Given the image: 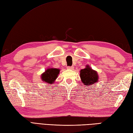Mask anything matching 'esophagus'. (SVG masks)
Wrapping results in <instances>:
<instances>
[{
    "instance_id": "1",
    "label": "esophagus",
    "mask_w": 133,
    "mask_h": 133,
    "mask_svg": "<svg viewBox=\"0 0 133 133\" xmlns=\"http://www.w3.org/2000/svg\"><path fill=\"white\" fill-rule=\"evenodd\" d=\"M67 68V69H69V70H73L74 69L73 66H68Z\"/></svg>"
}]
</instances>
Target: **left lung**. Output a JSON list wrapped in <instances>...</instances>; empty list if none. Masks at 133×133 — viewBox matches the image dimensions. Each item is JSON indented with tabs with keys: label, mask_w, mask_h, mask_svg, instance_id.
Wrapping results in <instances>:
<instances>
[{
	"label": "left lung",
	"mask_w": 133,
	"mask_h": 133,
	"mask_svg": "<svg viewBox=\"0 0 133 133\" xmlns=\"http://www.w3.org/2000/svg\"><path fill=\"white\" fill-rule=\"evenodd\" d=\"M80 76L82 83L85 85H90L98 82V75L95 70H92L89 65L80 71Z\"/></svg>",
	"instance_id": "8db88e82"
}]
</instances>
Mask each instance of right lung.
Wrapping results in <instances>:
<instances>
[{"instance_id":"right-lung-1","label":"right lung","mask_w":133,"mask_h":133,"mask_svg":"<svg viewBox=\"0 0 133 133\" xmlns=\"http://www.w3.org/2000/svg\"><path fill=\"white\" fill-rule=\"evenodd\" d=\"M59 71V69L49 68L41 75L42 81L47 83H49V84H52L55 79L57 78Z\"/></svg>"}]
</instances>
